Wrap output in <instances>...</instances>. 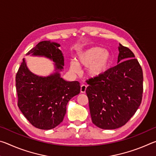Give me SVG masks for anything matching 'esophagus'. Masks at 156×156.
<instances>
[{
  "mask_svg": "<svg viewBox=\"0 0 156 156\" xmlns=\"http://www.w3.org/2000/svg\"><path fill=\"white\" fill-rule=\"evenodd\" d=\"M87 89V85L86 84H83L80 87V92L81 93H85Z\"/></svg>",
  "mask_w": 156,
  "mask_h": 156,
  "instance_id": "1",
  "label": "esophagus"
}]
</instances>
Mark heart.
Here are the masks:
<instances>
[{"instance_id": "1", "label": "heart", "mask_w": 156, "mask_h": 156, "mask_svg": "<svg viewBox=\"0 0 156 156\" xmlns=\"http://www.w3.org/2000/svg\"><path fill=\"white\" fill-rule=\"evenodd\" d=\"M112 59V54L109 51L100 47H93L79 53L76 62H70V69L73 72L78 73L79 67H87V76L96 78L107 72Z\"/></svg>"}]
</instances>
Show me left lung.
Instances as JSON below:
<instances>
[{
  "mask_svg": "<svg viewBox=\"0 0 156 156\" xmlns=\"http://www.w3.org/2000/svg\"><path fill=\"white\" fill-rule=\"evenodd\" d=\"M118 64L100 77L87 80L86 93L93 122L102 129L121 127L141 104L143 73L134 54L119 44Z\"/></svg>",
  "mask_w": 156,
  "mask_h": 156,
  "instance_id": "left-lung-1",
  "label": "left lung"
}]
</instances>
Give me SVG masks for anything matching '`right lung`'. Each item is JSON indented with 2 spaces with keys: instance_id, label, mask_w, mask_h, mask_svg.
Masks as SVG:
<instances>
[{
  "instance_id": "1",
  "label": "right lung",
  "mask_w": 156,
  "mask_h": 156,
  "mask_svg": "<svg viewBox=\"0 0 156 156\" xmlns=\"http://www.w3.org/2000/svg\"><path fill=\"white\" fill-rule=\"evenodd\" d=\"M58 43L41 41L27 53L44 56L55 63L56 72L49 76H38L31 72L23 59L16 76L18 106L35 127L49 130L62 122L68 102L80 91L78 81H66L60 77L64 57Z\"/></svg>"
}]
</instances>
